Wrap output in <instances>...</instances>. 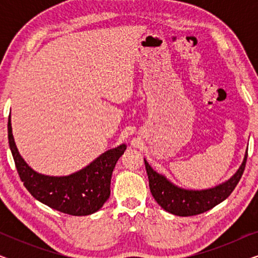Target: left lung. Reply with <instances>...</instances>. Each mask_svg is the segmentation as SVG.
<instances>
[{
	"instance_id": "8db88e82",
	"label": "left lung",
	"mask_w": 258,
	"mask_h": 258,
	"mask_svg": "<svg viewBox=\"0 0 258 258\" xmlns=\"http://www.w3.org/2000/svg\"><path fill=\"white\" fill-rule=\"evenodd\" d=\"M246 156H248V148L241 165L230 178L213 188L202 190L184 189L176 185L164 175L155 171L146 158H144V164L149 178L150 191L162 209L176 216H194L213 209L217 204L228 199L242 177Z\"/></svg>"
}]
</instances>
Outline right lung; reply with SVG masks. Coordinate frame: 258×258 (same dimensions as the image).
I'll return each mask as SVG.
<instances>
[{
	"label": "right lung",
	"mask_w": 258,
	"mask_h": 258,
	"mask_svg": "<svg viewBox=\"0 0 258 258\" xmlns=\"http://www.w3.org/2000/svg\"><path fill=\"white\" fill-rule=\"evenodd\" d=\"M8 140L17 172L28 191L51 209L74 216L91 215L103 207L110 196L112 170L126 149L122 143L101 154L79 171L67 176H50L34 170L21 156L13 136L10 115Z\"/></svg>",
	"instance_id": "1"
}]
</instances>
